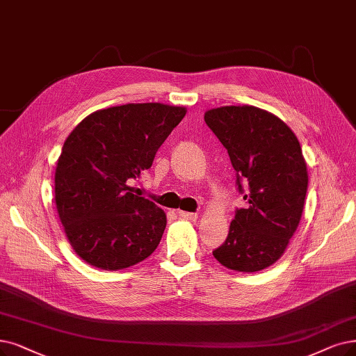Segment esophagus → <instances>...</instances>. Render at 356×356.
I'll return each instance as SVG.
<instances>
[{
    "instance_id": "obj_1",
    "label": "esophagus",
    "mask_w": 356,
    "mask_h": 356,
    "mask_svg": "<svg viewBox=\"0 0 356 356\" xmlns=\"http://www.w3.org/2000/svg\"><path fill=\"white\" fill-rule=\"evenodd\" d=\"M178 215L182 218V219H187V220H191V222H194V220H197L198 219V215L197 213H190V211H178Z\"/></svg>"
}]
</instances>
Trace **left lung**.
Instances as JSON below:
<instances>
[{"label": "left lung", "mask_w": 356, "mask_h": 356, "mask_svg": "<svg viewBox=\"0 0 356 356\" xmlns=\"http://www.w3.org/2000/svg\"><path fill=\"white\" fill-rule=\"evenodd\" d=\"M204 121L227 150L245 209H238L215 259L235 272L254 273L275 264L300 225L308 170L300 141L266 109L238 105L204 112Z\"/></svg>", "instance_id": "1"}]
</instances>
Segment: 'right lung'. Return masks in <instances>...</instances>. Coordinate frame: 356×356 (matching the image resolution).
I'll use <instances>...</instances> for the list:
<instances>
[{
    "label": "right lung",
    "mask_w": 356,
    "mask_h": 356,
    "mask_svg": "<svg viewBox=\"0 0 356 356\" xmlns=\"http://www.w3.org/2000/svg\"><path fill=\"white\" fill-rule=\"evenodd\" d=\"M187 108L158 102L92 112L65 138L55 168V206L71 248L102 270L147 259L166 227L165 211L131 193Z\"/></svg>",
    "instance_id": "obj_1"
}]
</instances>
